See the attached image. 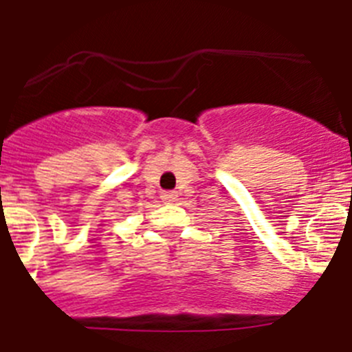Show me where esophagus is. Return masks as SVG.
Here are the masks:
<instances>
[{
    "label": "esophagus",
    "mask_w": 352,
    "mask_h": 352,
    "mask_svg": "<svg viewBox=\"0 0 352 352\" xmlns=\"http://www.w3.org/2000/svg\"><path fill=\"white\" fill-rule=\"evenodd\" d=\"M162 199H164L166 203H176V201H178V192H162Z\"/></svg>",
    "instance_id": "esophagus-1"
}]
</instances>
